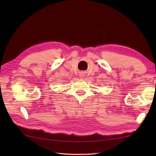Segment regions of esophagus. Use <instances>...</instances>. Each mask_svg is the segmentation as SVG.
I'll return each instance as SVG.
<instances>
[{"instance_id": "1", "label": "esophagus", "mask_w": 156, "mask_h": 156, "mask_svg": "<svg viewBox=\"0 0 156 156\" xmlns=\"http://www.w3.org/2000/svg\"><path fill=\"white\" fill-rule=\"evenodd\" d=\"M80 76H81V77H82V76H84V74H83V73H82H82H80Z\"/></svg>"}]
</instances>
